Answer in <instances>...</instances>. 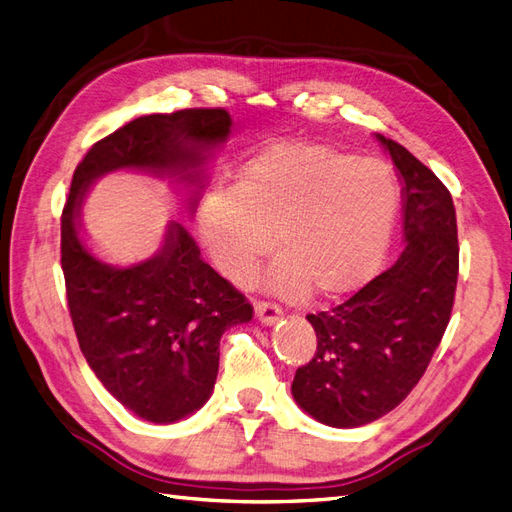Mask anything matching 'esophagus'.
Returning a JSON list of instances; mask_svg holds the SVG:
<instances>
[{
    "label": "esophagus",
    "instance_id": "1",
    "mask_svg": "<svg viewBox=\"0 0 512 512\" xmlns=\"http://www.w3.org/2000/svg\"><path fill=\"white\" fill-rule=\"evenodd\" d=\"M254 310H256V316L262 325H273L282 316V308L275 306V303H271V301H256Z\"/></svg>",
    "mask_w": 512,
    "mask_h": 512
}]
</instances>
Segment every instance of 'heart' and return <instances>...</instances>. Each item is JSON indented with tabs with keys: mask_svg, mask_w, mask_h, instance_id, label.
Wrapping results in <instances>:
<instances>
[{
	"mask_svg": "<svg viewBox=\"0 0 512 512\" xmlns=\"http://www.w3.org/2000/svg\"><path fill=\"white\" fill-rule=\"evenodd\" d=\"M388 165L321 144H275L200 211V234L234 282L256 273L275 239L269 286L336 299L377 273L398 215Z\"/></svg>",
	"mask_w": 512,
	"mask_h": 512,
	"instance_id": "obj_1",
	"label": "heart"
}]
</instances>
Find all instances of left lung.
I'll return each mask as SVG.
<instances>
[{"mask_svg":"<svg viewBox=\"0 0 512 512\" xmlns=\"http://www.w3.org/2000/svg\"><path fill=\"white\" fill-rule=\"evenodd\" d=\"M403 183L405 247L340 306L308 314L316 353L297 368V405L334 428L375 422L409 396L448 327L459 278L450 191L405 146L377 135Z\"/></svg>","mask_w":512,"mask_h":512,"instance_id":"obj_1","label":"left lung"}]
</instances>
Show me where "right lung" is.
Returning <instances> with one entry per match:
<instances>
[{"mask_svg": "<svg viewBox=\"0 0 512 512\" xmlns=\"http://www.w3.org/2000/svg\"><path fill=\"white\" fill-rule=\"evenodd\" d=\"M232 127L226 109H181L124 124L77 165L62 211V271L79 349L118 403L170 424L209 400L219 340L254 308L200 256L183 224L170 222L161 250L131 267L96 258L81 241V202L96 178L116 170L170 176L191 189L196 209L206 161Z\"/></svg>", "mask_w": 512, "mask_h": 512, "instance_id": "right-lung-1", "label": "right lung"}]
</instances>
